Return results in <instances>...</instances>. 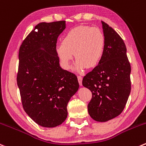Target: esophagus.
I'll return each instance as SVG.
<instances>
[{
  "label": "esophagus",
  "mask_w": 146,
  "mask_h": 146,
  "mask_svg": "<svg viewBox=\"0 0 146 146\" xmlns=\"http://www.w3.org/2000/svg\"><path fill=\"white\" fill-rule=\"evenodd\" d=\"M78 83L80 84V86H82V80H83V78L80 76H78Z\"/></svg>",
  "instance_id": "34e87169"
}]
</instances>
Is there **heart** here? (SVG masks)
I'll return each instance as SVG.
<instances>
[{"mask_svg": "<svg viewBox=\"0 0 146 146\" xmlns=\"http://www.w3.org/2000/svg\"><path fill=\"white\" fill-rule=\"evenodd\" d=\"M106 48L105 35L99 28L78 26L68 32L63 43L56 46V52L63 68H70L73 53L76 60L74 69L83 71L86 67L97 66Z\"/></svg>", "mask_w": 146, "mask_h": 146, "instance_id": "heart-1", "label": "heart"}]
</instances>
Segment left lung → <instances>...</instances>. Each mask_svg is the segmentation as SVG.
<instances>
[{"label":"left lung","instance_id":"8db88e82","mask_svg":"<svg viewBox=\"0 0 146 146\" xmlns=\"http://www.w3.org/2000/svg\"><path fill=\"white\" fill-rule=\"evenodd\" d=\"M106 48L97 66L84 76L82 84L92 92L88 105L90 116L106 122L122 113L131 93V65L123 40L107 23L101 21Z\"/></svg>","mask_w":146,"mask_h":146}]
</instances>
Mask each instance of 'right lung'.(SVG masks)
<instances>
[{"instance_id": "add662e5", "label": "right lung", "mask_w": 146, "mask_h": 146, "mask_svg": "<svg viewBox=\"0 0 146 146\" xmlns=\"http://www.w3.org/2000/svg\"><path fill=\"white\" fill-rule=\"evenodd\" d=\"M66 27L65 21L38 23L18 53L17 84L23 107L34 122L46 128L64 122L68 103L79 88L76 75L60 66L56 52L58 37Z\"/></svg>"}]
</instances>
